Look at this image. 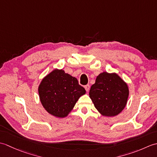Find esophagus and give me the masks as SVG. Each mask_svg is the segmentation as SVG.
Segmentation results:
<instances>
[{"label": "esophagus", "instance_id": "esophagus-1", "mask_svg": "<svg viewBox=\"0 0 157 157\" xmlns=\"http://www.w3.org/2000/svg\"><path fill=\"white\" fill-rule=\"evenodd\" d=\"M84 88L86 89V92H89V90H90V85H86V86H84Z\"/></svg>", "mask_w": 157, "mask_h": 157}]
</instances>
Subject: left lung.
Masks as SVG:
<instances>
[{"instance_id":"obj_1","label":"left lung","mask_w":157,"mask_h":157,"mask_svg":"<svg viewBox=\"0 0 157 157\" xmlns=\"http://www.w3.org/2000/svg\"><path fill=\"white\" fill-rule=\"evenodd\" d=\"M129 94L127 83L116 73L104 71L96 77L89 95L95 108L104 117H115L127 105Z\"/></svg>"}]
</instances>
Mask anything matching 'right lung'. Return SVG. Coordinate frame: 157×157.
I'll return each instance as SVG.
<instances>
[{
    "label": "right lung",
    "instance_id": "1",
    "mask_svg": "<svg viewBox=\"0 0 157 157\" xmlns=\"http://www.w3.org/2000/svg\"><path fill=\"white\" fill-rule=\"evenodd\" d=\"M40 101L49 114L64 118L71 112L85 89L75 77L64 70L55 69L42 79L38 86Z\"/></svg>",
    "mask_w": 157,
    "mask_h": 157
}]
</instances>
